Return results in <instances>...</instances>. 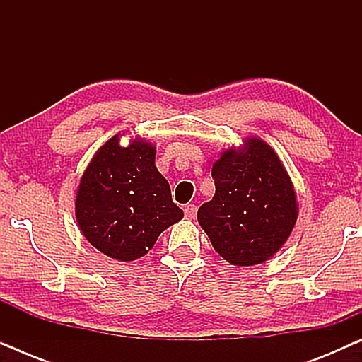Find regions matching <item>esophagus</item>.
<instances>
[{
  "instance_id": "1",
  "label": "esophagus",
  "mask_w": 362,
  "mask_h": 362,
  "mask_svg": "<svg viewBox=\"0 0 362 362\" xmlns=\"http://www.w3.org/2000/svg\"><path fill=\"white\" fill-rule=\"evenodd\" d=\"M196 212H197V207H196L194 204H186V206H185V216H186V219H194Z\"/></svg>"
}]
</instances>
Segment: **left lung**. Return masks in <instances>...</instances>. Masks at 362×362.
Listing matches in <instances>:
<instances>
[{"label": "left lung", "instance_id": "obj_1", "mask_svg": "<svg viewBox=\"0 0 362 362\" xmlns=\"http://www.w3.org/2000/svg\"><path fill=\"white\" fill-rule=\"evenodd\" d=\"M216 194L197 211L214 250L237 267L259 265L293 230L298 204L280 158L260 138L222 151L212 166Z\"/></svg>", "mask_w": 362, "mask_h": 362}]
</instances>
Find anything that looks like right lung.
<instances>
[{"label":"right lung","instance_id":"1","mask_svg":"<svg viewBox=\"0 0 362 362\" xmlns=\"http://www.w3.org/2000/svg\"><path fill=\"white\" fill-rule=\"evenodd\" d=\"M156 148L120 135L98 148L83 171L76 217L83 237L102 254L132 262L148 254L160 234L182 219L168 181L155 166Z\"/></svg>","mask_w":362,"mask_h":362}]
</instances>
